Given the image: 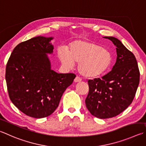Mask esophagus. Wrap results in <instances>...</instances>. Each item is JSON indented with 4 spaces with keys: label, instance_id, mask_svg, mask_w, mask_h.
I'll return each mask as SVG.
<instances>
[{
    "label": "esophagus",
    "instance_id": "1",
    "mask_svg": "<svg viewBox=\"0 0 146 146\" xmlns=\"http://www.w3.org/2000/svg\"><path fill=\"white\" fill-rule=\"evenodd\" d=\"M82 81V79L79 77V76H76V77H75V78L74 79V82H81Z\"/></svg>",
    "mask_w": 146,
    "mask_h": 146
}]
</instances>
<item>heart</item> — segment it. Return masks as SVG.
Masks as SVG:
<instances>
[{"mask_svg": "<svg viewBox=\"0 0 146 146\" xmlns=\"http://www.w3.org/2000/svg\"><path fill=\"white\" fill-rule=\"evenodd\" d=\"M58 56L66 67L71 68L75 62H78V71L86 78H96L103 75L113 62L112 54L109 50L91 41H74L67 50L60 49Z\"/></svg>", "mask_w": 146, "mask_h": 146, "instance_id": "obj_1", "label": "heart"}]
</instances>
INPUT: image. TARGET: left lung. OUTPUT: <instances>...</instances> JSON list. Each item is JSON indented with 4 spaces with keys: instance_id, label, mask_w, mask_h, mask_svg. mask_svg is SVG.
Wrapping results in <instances>:
<instances>
[{
    "instance_id": "obj_1",
    "label": "left lung",
    "mask_w": 146,
    "mask_h": 146,
    "mask_svg": "<svg viewBox=\"0 0 146 146\" xmlns=\"http://www.w3.org/2000/svg\"><path fill=\"white\" fill-rule=\"evenodd\" d=\"M116 46L117 60L112 70L102 76L89 80L86 107L94 117H115L126 109L135 96L140 82V71L134 54L118 39L105 37Z\"/></svg>"
}]
</instances>
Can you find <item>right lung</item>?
<instances>
[{
	"label": "right lung",
	"mask_w": 146,
	"mask_h": 146,
	"mask_svg": "<svg viewBox=\"0 0 146 146\" xmlns=\"http://www.w3.org/2000/svg\"><path fill=\"white\" fill-rule=\"evenodd\" d=\"M52 39L38 36L19 43L6 64L9 98L18 110L32 117L51 115L76 77L73 73H57L50 69L46 54L54 50L50 43Z\"/></svg>",
	"instance_id": "right-lung-1"
}]
</instances>
